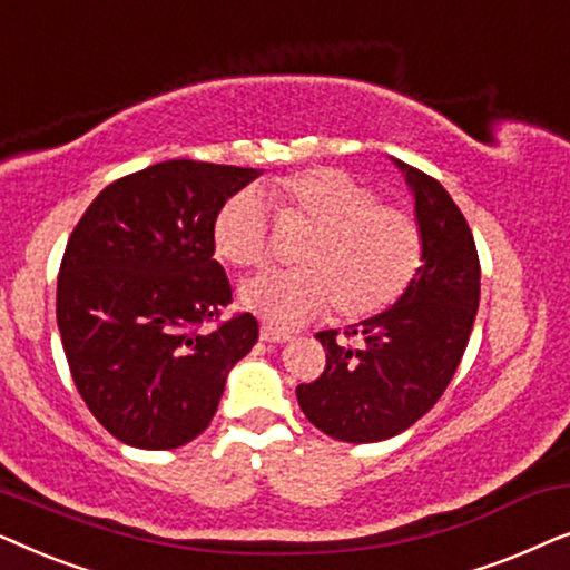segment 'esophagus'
Here are the masks:
<instances>
[{
	"mask_svg": "<svg viewBox=\"0 0 570 570\" xmlns=\"http://www.w3.org/2000/svg\"><path fill=\"white\" fill-rule=\"evenodd\" d=\"M259 337L264 340V342H287L291 340V332H283V330H277V326H272V324H262V330H259Z\"/></svg>",
	"mask_w": 570,
	"mask_h": 570,
	"instance_id": "34e87169",
	"label": "esophagus"
}]
</instances>
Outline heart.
<instances>
[{
	"instance_id": "heart-1",
	"label": "heart",
	"mask_w": 570,
	"mask_h": 570,
	"mask_svg": "<svg viewBox=\"0 0 570 570\" xmlns=\"http://www.w3.org/2000/svg\"><path fill=\"white\" fill-rule=\"evenodd\" d=\"M285 220L314 225L295 262L301 269L264 272L240 285V306L275 326H298L334 303L345 318L384 311L407 291L423 262V230L404 209L381 205L379 194L340 168H306L264 186ZM220 259L252 269L267 262L272 228L254 189L236 191L213 220Z\"/></svg>"
}]
</instances>
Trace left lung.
<instances>
[{"label":"left lung","mask_w":570,"mask_h":570,"mask_svg":"<svg viewBox=\"0 0 570 570\" xmlns=\"http://www.w3.org/2000/svg\"><path fill=\"white\" fill-rule=\"evenodd\" d=\"M392 160L415 199L423 264L400 301L350 326L347 340L318 332L324 373L295 389L303 415L347 443L392 439L441 400L480 306V259L462 209L435 178Z\"/></svg>","instance_id":"8db88e82"}]
</instances>
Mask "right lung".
<instances>
[{
	"mask_svg": "<svg viewBox=\"0 0 570 570\" xmlns=\"http://www.w3.org/2000/svg\"><path fill=\"white\" fill-rule=\"evenodd\" d=\"M254 168L166 160L108 184L67 240L57 324L75 386L114 439L178 449L215 417L225 379L259 324L236 314L213 259L220 205Z\"/></svg>",
	"mask_w": 570,
	"mask_h": 570,
	"instance_id": "obj_1",
	"label": "right lung"
}]
</instances>
